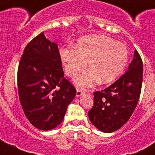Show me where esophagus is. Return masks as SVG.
Wrapping results in <instances>:
<instances>
[{
    "mask_svg": "<svg viewBox=\"0 0 155 155\" xmlns=\"http://www.w3.org/2000/svg\"><path fill=\"white\" fill-rule=\"evenodd\" d=\"M83 93H84V90L81 89V88H78V89H77V93H76L77 97H81Z\"/></svg>",
    "mask_w": 155,
    "mask_h": 155,
    "instance_id": "1",
    "label": "esophagus"
}]
</instances>
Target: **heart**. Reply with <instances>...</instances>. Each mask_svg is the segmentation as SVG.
<instances>
[{
	"label": "heart",
	"instance_id": "heart-1",
	"mask_svg": "<svg viewBox=\"0 0 155 155\" xmlns=\"http://www.w3.org/2000/svg\"><path fill=\"white\" fill-rule=\"evenodd\" d=\"M66 74L74 78L84 70L88 62L90 70L75 80L78 87H92L98 82L114 81L124 71L128 61V50L124 43L104 35H86L74 47L60 50Z\"/></svg>",
	"mask_w": 155,
	"mask_h": 155
}]
</instances>
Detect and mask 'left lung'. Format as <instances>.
<instances>
[{
  "instance_id": "8db88e82",
  "label": "left lung",
  "mask_w": 155,
  "mask_h": 155,
  "mask_svg": "<svg viewBox=\"0 0 155 155\" xmlns=\"http://www.w3.org/2000/svg\"><path fill=\"white\" fill-rule=\"evenodd\" d=\"M143 63L137 50L127 71L112 85L94 92V105L88 112L91 124L104 133L121 128L135 110L141 91Z\"/></svg>"
}]
</instances>
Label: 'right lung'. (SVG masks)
Here are the masks:
<instances>
[{"label":"right lung","instance_id":"add662e5","mask_svg":"<svg viewBox=\"0 0 155 155\" xmlns=\"http://www.w3.org/2000/svg\"><path fill=\"white\" fill-rule=\"evenodd\" d=\"M18 88L27 119L41 130L61 124L76 95L74 86L64 78L57 44L43 32L25 48L18 70Z\"/></svg>","mask_w":155,"mask_h":155}]
</instances>
